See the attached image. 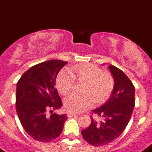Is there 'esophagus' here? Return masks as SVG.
I'll return each instance as SVG.
<instances>
[{
    "label": "esophagus",
    "mask_w": 152,
    "mask_h": 152,
    "mask_svg": "<svg viewBox=\"0 0 152 152\" xmlns=\"http://www.w3.org/2000/svg\"><path fill=\"white\" fill-rule=\"evenodd\" d=\"M74 116H77V114L75 113H71V112H69V113H67L68 117H74Z\"/></svg>",
    "instance_id": "esophagus-1"
}]
</instances>
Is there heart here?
<instances>
[{"label":"heart","mask_w":152,"mask_h":152,"mask_svg":"<svg viewBox=\"0 0 152 152\" xmlns=\"http://www.w3.org/2000/svg\"><path fill=\"white\" fill-rule=\"evenodd\" d=\"M79 80L86 81L84 95L72 94L64 100L66 110L80 113L90 108L94 102L102 103L106 101L113 88V79L108 73H103L97 66L91 64H79L73 68ZM76 78L69 69H63L56 79L57 90L64 95L73 90Z\"/></svg>","instance_id":"1"}]
</instances>
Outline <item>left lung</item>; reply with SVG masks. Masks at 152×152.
I'll use <instances>...</instances> for the list:
<instances>
[{"instance_id":"1","label":"left lung","mask_w":152,"mask_h":152,"mask_svg":"<svg viewBox=\"0 0 152 152\" xmlns=\"http://www.w3.org/2000/svg\"><path fill=\"white\" fill-rule=\"evenodd\" d=\"M108 69L113 79V88L109 99L92 111L104 118L98 123L91 119L88 128L82 130L85 140L94 146L110 143L121 135L132 116L135 106V88L126 75L114 66Z\"/></svg>"}]
</instances>
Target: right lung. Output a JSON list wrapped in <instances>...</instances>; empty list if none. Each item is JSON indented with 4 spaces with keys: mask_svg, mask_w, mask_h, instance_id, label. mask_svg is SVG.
Segmentation results:
<instances>
[{
    "mask_svg": "<svg viewBox=\"0 0 152 152\" xmlns=\"http://www.w3.org/2000/svg\"><path fill=\"white\" fill-rule=\"evenodd\" d=\"M67 62L50 60L36 64L23 73L16 84V107L22 126L32 138L48 142L61 135L66 114L53 110L62 106L56 86L59 71ZM50 110L51 115L47 114Z\"/></svg>",
    "mask_w": 152,
    "mask_h": 152,
    "instance_id": "add662e5",
    "label": "right lung"
}]
</instances>
